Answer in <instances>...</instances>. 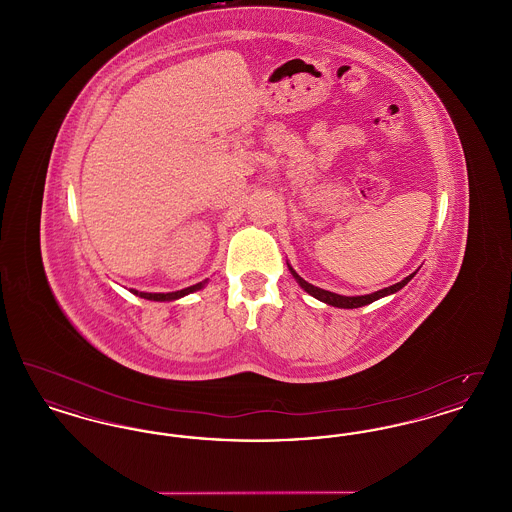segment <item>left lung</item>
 <instances>
[{"instance_id": "obj_1", "label": "left lung", "mask_w": 512, "mask_h": 512, "mask_svg": "<svg viewBox=\"0 0 512 512\" xmlns=\"http://www.w3.org/2000/svg\"><path fill=\"white\" fill-rule=\"evenodd\" d=\"M290 267V265H288ZM290 272L293 274V278L297 280V284L305 290V292L309 293V295H313V297H317L318 301H324V303H328V305H332V307H340V309H357V307H365L368 303H372V301H376V299H380V297H386V295H391V293L399 292L401 288H405L409 282H411V278H413L416 272L413 274H409L405 280H401V282H397V284H393L390 288H384V290H378V292L368 293V295H355V297H347V295H340V293L334 292H326V290H322V288H317V286H313V284H309V282H305L292 267H290Z\"/></svg>"}]
</instances>
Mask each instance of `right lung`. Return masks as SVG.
Wrapping results in <instances>:
<instances>
[{"label": "right lung", "mask_w": 512, "mask_h": 512, "mask_svg": "<svg viewBox=\"0 0 512 512\" xmlns=\"http://www.w3.org/2000/svg\"><path fill=\"white\" fill-rule=\"evenodd\" d=\"M205 284H207V280H203V282H199V284H195V286H190V288H184V290L171 293H147L138 292V290H130V292L134 293V295H138V297L149 299V301H174V299H180V297H184V295H188V293L201 290Z\"/></svg>", "instance_id": "right-lung-1"}]
</instances>
